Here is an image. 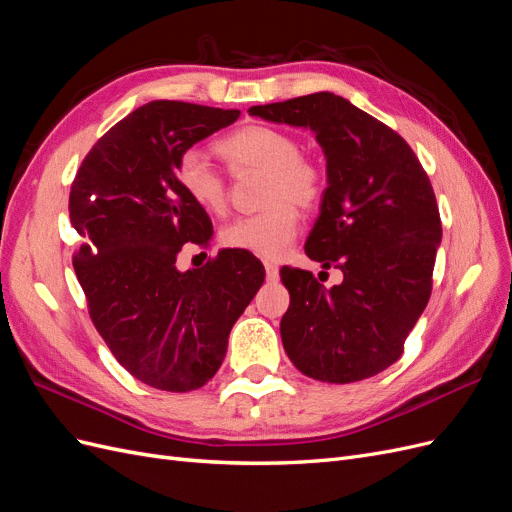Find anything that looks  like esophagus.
I'll return each instance as SVG.
<instances>
[{"instance_id": "34e87169", "label": "esophagus", "mask_w": 512, "mask_h": 512, "mask_svg": "<svg viewBox=\"0 0 512 512\" xmlns=\"http://www.w3.org/2000/svg\"><path fill=\"white\" fill-rule=\"evenodd\" d=\"M265 271H267V280L269 282H277V280H280V269H277V265H275V262H265Z\"/></svg>"}]
</instances>
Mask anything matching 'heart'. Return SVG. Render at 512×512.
I'll return each instance as SVG.
<instances>
[{"label":"heart","instance_id":"b5f03b06","mask_svg":"<svg viewBox=\"0 0 512 512\" xmlns=\"http://www.w3.org/2000/svg\"><path fill=\"white\" fill-rule=\"evenodd\" d=\"M220 156L235 173L265 170L262 211L232 220L220 232L230 250L262 258H280L297 237L299 211L312 209L324 194V175L318 164L301 156V145L292 134L254 123L224 136ZM177 181L190 200L209 213L220 215L228 205L226 177L211 164L205 151L188 149L177 162Z\"/></svg>","mask_w":512,"mask_h":512}]
</instances>
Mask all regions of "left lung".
Here are the masks:
<instances>
[{"label": "left lung", "instance_id": "8db88e82", "mask_svg": "<svg viewBox=\"0 0 512 512\" xmlns=\"http://www.w3.org/2000/svg\"><path fill=\"white\" fill-rule=\"evenodd\" d=\"M250 115L309 128L327 158L305 254L344 282L324 288L309 271L282 269L288 359L320 382L376 376L404 352L431 294L442 222L429 177L395 130L331 91L252 106Z\"/></svg>", "mask_w": 512, "mask_h": 512}]
</instances>
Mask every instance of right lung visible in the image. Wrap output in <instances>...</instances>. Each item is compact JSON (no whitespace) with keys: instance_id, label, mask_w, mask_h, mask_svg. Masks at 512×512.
<instances>
[{"instance_id":"1","label":"right lung","mask_w":512,"mask_h":512,"mask_svg":"<svg viewBox=\"0 0 512 512\" xmlns=\"http://www.w3.org/2000/svg\"><path fill=\"white\" fill-rule=\"evenodd\" d=\"M239 111L156 100L138 106L85 156L70 190L83 237L72 265L89 316L115 359L153 389L188 393L220 369L232 324L265 282V267L222 250L200 269H177L185 243L213 226L181 190L183 151L239 119Z\"/></svg>"}]
</instances>
